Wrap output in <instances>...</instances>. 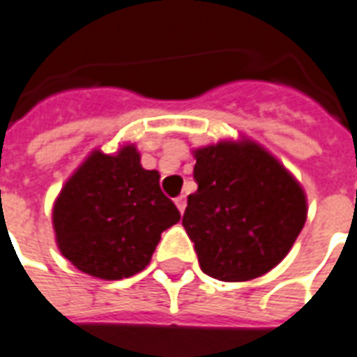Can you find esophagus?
Instances as JSON below:
<instances>
[{
  "instance_id": "esophagus-1",
  "label": "esophagus",
  "mask_w": 357,
  "mask_h": 357,
  "mask_svg": "<svg viewBox=\"0 0 357 357\" xmlns=\"http://www.w3.org/2000/svg\"><path fill=\"white\" fill-rule=\"evenodd\" d=\"M174 204H176V208H178V212L184 214V208H186V196H178V198L174 200Z\"/></svg>"
}]
</instances>
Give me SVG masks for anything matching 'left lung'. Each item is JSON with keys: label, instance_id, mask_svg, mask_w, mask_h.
<instances>
[{"label": "left lung", "instance_id": "left-lung-1", "mask_svg": "<svg viewBox=\"0 0 357 357\" xmlns=\"http://www.w3.org/2000/svg\"><path fill=\"white\" fill-rule=\"evenodd\" d=\"M198 190L183 226L200 269L240 283L283 261L307 222V195L275 155L248 137L192 149Z\"/></svg>", "mask_w": 357, "mask_h": 357}]
</instances>
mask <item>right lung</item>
I'll list each match as a JSON object with an SVG mask.
<instances>
[{
	"label": "right lung",
	"instance_id": "right-lung-1",
	"mask_svg": "<svg viewBox=\"0 0 357 357\" xmlns=\"http://www.w3.org/2000/svg\"><path fill=\"white\" fill-rule=\"evenodd\" d=\"M159 178L157 171L141 167L135 143L116 153L92 151L52 204L62 255L82 273L104 281L143 271L162 231L181 220Z\"/></svg>",
	"mask_w": 357,
	"mask_h": 357
}]
</instances>
